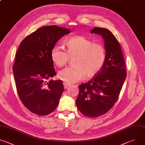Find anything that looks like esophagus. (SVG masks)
<instances>
[{"mask_svg":"<svg viewBox=\"0 0 145 145\" xmlns=\"http://www.w3.org/2000/svg\"><path fill=\"white\" fill-rule=\"evenodd\" d=\"M63 84H64V88H65V89H67L68 87H70V86H71V84H68V83H67V82H64Z\"/></svg>","mask_w":145,"mask_h":145,"instance_id":"obj_1","label":"esophagus"}]
</instances>
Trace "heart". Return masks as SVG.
<instances>
[{"instance_id":"obj_1","label":"heart","mask_w":145,"mask_h":145,"mask_svg":"<svg viewBox=\"0 0 145 145\" xmlns=\"http://www.w3.org/2000/svg\"><path fill=\"white\" fill-rule=\"evenodd\" d=\"M67 50L58 45L51 50V58L58 67L65 65L71 58H73V67L59 71L58 77L67 83L80 81L97 75L101 70L106 59V50L102 44L95 43L87 37L77 36L71 38L67 44Z\"/></svg>"}]
</instances>
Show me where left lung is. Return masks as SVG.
<instances>
[{
	"label": "left lung",
	"instance_id": "left-lung-1",
	"mask_svg": "<svg viewBox=\"0 0 145 145\" xmlns=\"http://www.w3.org/2000/svg\"><path fill=\"white\" fill-rule=\"evenodd\" d=\"M91 33L100 35L105 41L106 59L100 72L78 86L76 105L81 114L96 118L107 113L117 101L127 75L120 44L108 29L95 27Z\"/></svg>",
	"mask_w": 145,
	"mask_h": 145
}]
</instances>
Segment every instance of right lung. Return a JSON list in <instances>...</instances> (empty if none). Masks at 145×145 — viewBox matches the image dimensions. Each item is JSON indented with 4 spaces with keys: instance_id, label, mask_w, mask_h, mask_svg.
<instances>
[{
    "instance_id": "obj_1",
    "label": "right lung",
    "mask_w": 145,
    "mask_h": 145,
    "mask_svg": "<svg viewBox=\"0 0 145 145\" xmlns=\"http://www.w3.org/2000/svg\"><path fill=\"white\" fill-rule=\"evenodd\" d=\"M70 30L56 25L40 27L26 37L16 53L12 71L19 97L31 112L50 114L57 107L64 86L56 75L50 53L57 41Z\"/></svg>"
}]
</instances>
